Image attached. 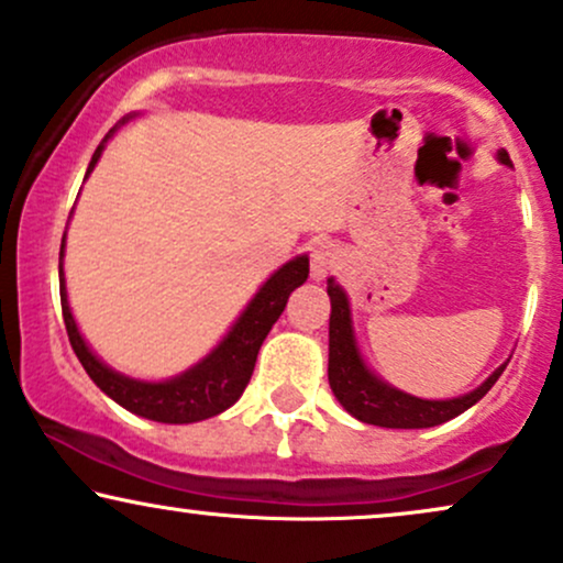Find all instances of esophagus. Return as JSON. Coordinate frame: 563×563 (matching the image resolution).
<instances>
[{
    "label": "esophagus",
    "mask_w": 563,
    "mask_h": 563,
    "mask_svg": "<svg viewBox=\"0 0 563 563\" xmlns=\"http://www.w3.org/2000/svg\"><path fill=\"white\" fill-rule=\"evenodd\" d=\"M338 260H341V256H338V249L333 243H317V246L311 249V277H314V280H324V277L338 267Z\"/></svg>",
    "instance_id": "esophagus-1"
}]
</instances>
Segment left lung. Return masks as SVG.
Returning a JSON list of instances; mask_svg holds the SVG:
<instances>
[{"mask_svg":"<svg viewBox=\"0 0 563 563\" xmlns=\"http://www.w3.org/2000/svg\"><path fill=\"white\" fill-rule=\"evenodd\" d=\"M500 162L511 165L509 154L500 152ZM330 296V362H328V380L333 388L335 398L343 404V409L358 422L377 424V428L393 430H417V428H435V424L449 422L459 417L462 411L475 406L487 390L496 385L500 372L498 367L477 390L466 393L462 398H451V401H424L415 398L409 393H401L383 380H377L372 372L364 367L362 356H358L354 333H351V317H349V299L333 280L328 283Z\"/></svg>","mask_w":563,"mask_h":563,"instance_id":"left-lung-1","label":"left lung"}]
</instances>
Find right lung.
Segmentation results:
<instances>
[{"instance_id": "1", "label": "right lung", "mask_w": 563, "mask_h": 563, "mask_svg": "<svg viewBox=\"0 0 563 563\" xmlns=\"http://www.w3.org/2000/svg\"><path fill=\"white\" fill-rule=\"evenodd\" d=\"M110 135L112 131L107 133V139H110ZM104 141H101L97 152H93L86 175L93 170V165H97V159L101 157ZM59 256H63V252H59ZM59 275H63V267H59ZM307 256H296L294 262L283 264V267L260 288V294L254 296V301L249 303L246 311L239 317V322L233 324V330H230L225 341H222L205 362L196 364L194 369L183 372L180 377L167 383L131 380V377H123L118 375V372H112L110 367H104V364L88 351L84 338L78 333L70 307H67L63 277H59V299H63V320L67 338H70V346L80 358V364H84L88 377H91L107 396L114 398L123 409L133 411V415L139 417L154 419V422L188 424L220 415L228 406L239 401L243 388L252 380L256 354H260L264 338L273 330V324L277 322V317L283 314V309H286L288 296L307 280Z\"/></svg>"}]
</instances>
